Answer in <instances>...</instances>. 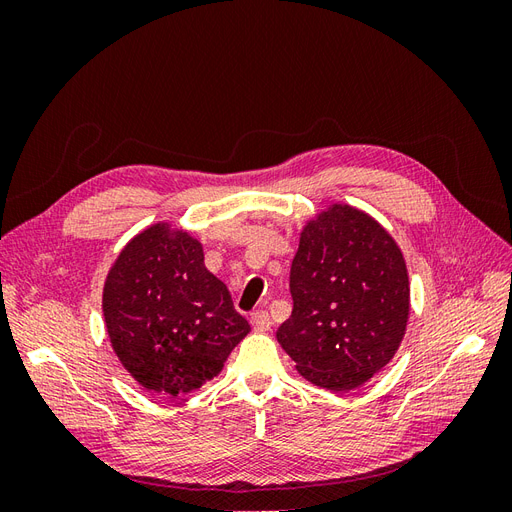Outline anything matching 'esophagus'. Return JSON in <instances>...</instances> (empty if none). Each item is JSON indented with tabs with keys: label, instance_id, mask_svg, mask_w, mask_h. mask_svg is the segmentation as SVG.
<instances>
[{
	"label": "esophagus",
	"instance_id": "34e87169",
	"mask_svg": "<svg viewBox=\"0 0 512 512\" xmlns=\"http://www.w3.org/2000/svg\"><path fill=\"white\" fill-rule=\"evenodd\" d=\"M250 322H252V327L256 331H269L271 329V318H269L265 309H256V312L250 318Z\"/></svg>",
	"mask_w": 512,
	"mask_h": 512
}]
</instances>
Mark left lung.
Returning a JSON list of instances; mask_svg holds the SVG:
<instances>
[{
	"instance_id": "left-lung-1",
	"label": "left lung",
	"mask_w": 512,
	"mask_h": 512,
	"mask_svg": "<svg viewBox=\"0 0 512 512\" xmlns=\"http://www.w3.org/2000/svg\"><path fill=\"white\" fill-rule=\"evenodd\" d=\"M292 314L277 342L299 374L350 391L389 363L406 333V260L374 218L333 205L307 222L290 267Z\"/></svg>"
}]
</instances>
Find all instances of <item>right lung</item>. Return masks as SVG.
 <instances>
[{
  "label": "right lung",
  "mask_w": 512,
  "mask_h": 512,
  "mask_svg": "<svg viewBox=\"0 0 512 512\" xmlns=\"http://www.w3.org/2000/svg\"><path fill=\"white\" fill-rule=\"evenodd\" d=\"M102 312L121 365L151 393H190L218 376L250 333L224 282L207 271L203 245L153 224L106 275Z\"/></svg>",
  "instance_id": "obj_1"
}]
</instances>
